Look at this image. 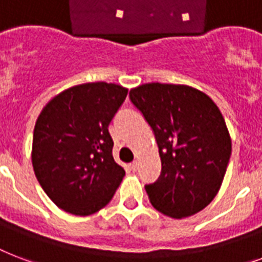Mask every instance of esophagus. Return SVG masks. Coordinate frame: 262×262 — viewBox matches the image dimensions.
<instances>
[{
	"instance_id": "esophagus-1",
	"label": "esophagus",
	"mask_w": 262,
	"mask_h": 262,
	"mask_svg": "<svg viewBox=\"0 0 262 262\" xmlns=\"http://www.w3.org/2000/svg\"><path fill=\"white\" fill-rule=\"evenodd\" d=\"M129 166H130L132 170L136 171V170H137V166H139V165H137V162H132L130 165H129Z\"/></svg>"
}]
</instances>
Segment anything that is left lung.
Instances as JSON below:
<instances>
[{"label":"left lung","instance_id":"left-lung-1","mask_svg":"<svg viewBox=\"0 0 262 262\" xmlns=\"http://www.w3.org/2000/svg\"><path fill=\"white\" fill-rule=\"evenodd\" d=\"M157 139L162 173L145 185L149 202L171 219L196 214L219 193L232 143L224 117L199 89L176 83H143L130 89Z\"/></svg>","mask_w":262,"mask_h":262}]
</instances>
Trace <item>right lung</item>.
<instances>
[{"label":"right lung","instance_id":"add662e5","mask_svg":"<svg viewBox=\"0 0 262 262\" xmlns=\"http://www.w3.org/2000/svg\"><path fill=\"white\" fill-rule=\"evenodd\" d=\"M117 83L88 82L60 92L38 115L31 162L56 206L91 215L107 205L125 170L113 157L108 125L126 99Z\"/></svg>","mask_w":262,"mask_h":262}]
</instances>
